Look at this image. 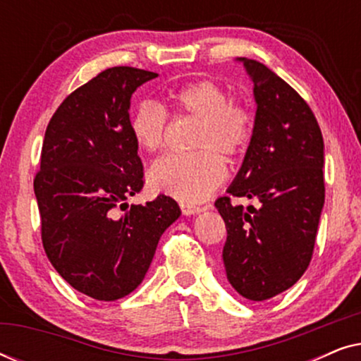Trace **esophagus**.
I'll list each match as a JSON object with an SVG mask.
<instances>
[{
	"mask_svg": "<svg viewBox=\"0 0 361 361\" xmlns=\"http://www.w3.org/2000/svg\"><path fill=\"white\" fill-rule=\"evenodd\" d=\"M180 210L184 215H195L200 214L202 207H195V205H189V204H180Z\"/></svg>",
	"mask_w": 361,
	"mask_h": 361,
	"instance_id": "esophagus-1",
	"label": "esophagus"
}]
</instances>
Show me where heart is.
<instances>
[{
	"label": "heart",
	"instance_id": "1",
	"mask_svg": "<svg viewBox=\"0 0 361 361\" xmlns=\"http://www.w3.org/2000/svg\"><path fill=\"white\" fill-rule=\"evenodd\" d=\"M199 118L189 154H169L151 166L152 189L174 195L184 204H197L210 197L226 179V159L243 154L253 133L250 108L215 80H197L169 90L164 103L145 100L130 118L131 135L141 149L161 151L166 145L169 116Z\"/></svg>",
	"mask_w": 361,
	"mask_h": 361
}]
</instances>
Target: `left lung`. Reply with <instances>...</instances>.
<instances>
[{"instance_id": "1", "label": "left lung", "mask_w": 361, "mask_h": 361, "mask_svg": "<svg viewBox=\"0 0 361 361\" xmlns=\"http://www.w3.org/2000/svg\"><path fill=\"white\" fill-rule=\"evenodd\" d=\"M240 61L258 108L243 166L215 207L226 225V278L243 298L266 300L298 283L312 259L325 200L324 140L289 83L263 63ZM231 196L259 200L260 207L246 211Z\"/></svg>"}]
</instances>
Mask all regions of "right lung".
Wrapping results in <instances>:
<instances>
[{
	"label": "right lung",
	"instance_id": "1",
	"mask_svg": "<svg viewBox=\"0 0 361 361\" xmlns=\"http://www.w3.org/2000/svg\"><path fill=\"white\" fill-rule=\"evenodd\" d=\"M156 77L106 68L61 103L44 136L34 177L44 250L73 289L97 300L121 299L141 284L161 235L180 215L167 195L126 204L145 185L130 100Z\"/></svg>",
	"mask_w": 361,
	"mask_h": 361
}]
</instances>
